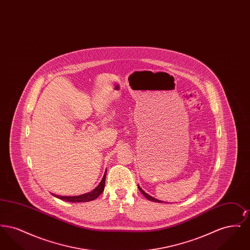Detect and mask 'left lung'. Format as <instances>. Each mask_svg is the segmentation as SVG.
<instances>
[{"label":"left lung","instance_id":"1","mask_svg":"<svg viewBox=\"0 0 250 250\" xmlns=\"http://www.w3.org/2000/svg\"><path fill=\"white\" fill-rule=\"evenodd\" d=\"M138 188H139V189H140V191L143 193V196L147 199V200H149V201H151V202H159V203H161V201H159V200H157V199H155V198H153L152 196H150V195H148L146 192H144V191L138 186Z\"/></svg>","mask_w":250,"mask_h":250}]
</instances>
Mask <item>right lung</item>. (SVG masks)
Segmentation results:
<instances>
[{
    "label": "right lung",
    "mask_w": 250,
    "mask_h": 250,
    "mask_svg": "<svg viewBox=\"0 0 250 250\" xmlns=\"http://www.w3.org/2000/svg\"><path fill=\"white\" fill-rule=\"evenodd\" d=\"M106 174H107V171H105V174L101 180V182L99 183V185L95 188L94 190L91 191L89 193H85L83 195H80V196H58V195H54V194H52V195L60 200L68 202H87L94 201L104 191Z\"/></svg>",
    "instance_id": "obj_1"
}]
</instances>
